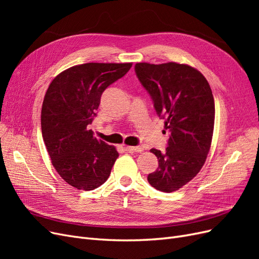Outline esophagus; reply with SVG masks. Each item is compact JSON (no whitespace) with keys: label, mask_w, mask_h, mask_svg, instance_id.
Returning a JSON list of instances; mask_svg holds the SVG:
<instances>
[{"label":"esophagus","mask_w":259,"mask_h":259,"mask_svg":"<svg viewBox=\"0 0 259 259\" xmlns=\"http://www.w3.org/2000/svg\"><path fill=\"white\" fill-rule=\"evenodd\" d=\"M125 149H126L127 151H130V152H143V147H139V146H137V147H133V146H126L125 147Z\"/></svg>","instance_id":"34e87169"}]
</instances>
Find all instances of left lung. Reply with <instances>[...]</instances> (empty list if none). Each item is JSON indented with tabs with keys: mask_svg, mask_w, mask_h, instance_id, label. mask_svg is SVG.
<instances>
[{
	"mask_svg": "<svg viewBox=\"0 0 259 259\" xmlns=\"http://www.w3.org/2000/svg\"><path fill=\"white\" fill-rule=\"evenodd\" d=\"M135 72L170 133L165 151L150 150L159 167L148 175V182L156 190L173 192L204 165L214 131L213 94L204 75L188 65L138 62Z\"/></svg>",
	"mask_w": 259,
	"mask_h": 259,
	"instance_id": "left-lung-1",
	"label": "left lung"
}]
</instances>
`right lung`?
<instances>
[{
    "label": "right lung",
    "instance_id": "right-lung-1",
    "mask_svg": "<svg viewBox=\"0 0 259 259\" xmlns=\"http://www.w3.org/2000/svg\"><path fill=\"white\" fill-rule=\"evenodd\" d=\"M126 64L77 65L59 73L44 96L41 126L52 164L60 177L79 190L103 185L119 156L115 147L89 130L109 85L128 72Z\"/></svg>",
    "mask_w": 259,
    "mask_h": 259
}]
</instances>
